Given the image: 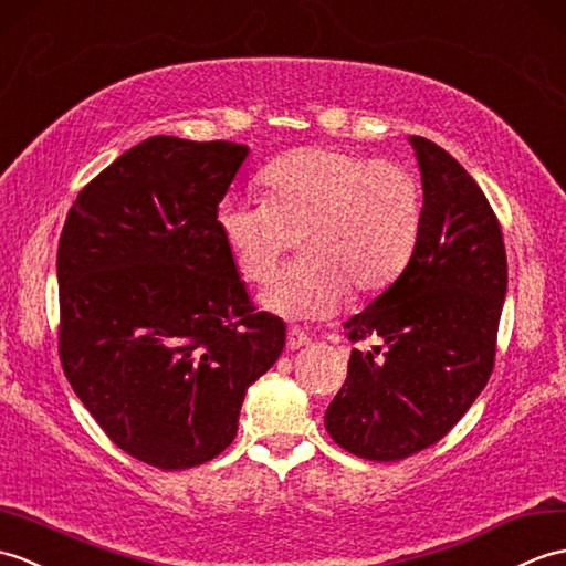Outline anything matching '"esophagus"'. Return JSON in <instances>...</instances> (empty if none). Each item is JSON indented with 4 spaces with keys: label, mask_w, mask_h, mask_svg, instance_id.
<instances>
[{
    "label": "esophagus",
    "mask_w": 566,
    "mask_h": 566,
    "mask_svg": "<svg viewBox=\"0 0 566 566\" xmlns=\"http://www.w3.org/2000/svg\"><path fill=\"white\" fill-rule=\"evenodd\" d=\"M310 342H312V338L303 329H297V326H291V329H287V348H291V350L303 348Z\"/></svg>",
    "instance_id": "1"
}]
</instances>
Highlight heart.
Listing matches in <instances>:
<instances>
[{"mask_svg": "<svg viewBox=\"0 0 566 566\" xmlns=\"http://www.w3.org/2000/svg\"><path fill=\"white\" fill-rule=\"evenodd\" d=\"M266 200L228 198L218 212L224 244L247 281L273 273L297 234L300 256L263 287V310L287 319L329 317L350 285L375 293L407 269L421 232V191L395 161L344 149L300 147L259 174Z\"/></svg>", "mask_w": 566, "mask_h": 566, "instance_id": "obj_1", "label": "heart"}]
</instances>
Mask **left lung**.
I'll return each instance as SVG.
<instances>
[{
    "mask_svg": "<svg viewBox=\"0 0 566 566\" xmlns=\"http://www.w3.org/2000/svg\"><path fill=\"white\" fill-rule=\"evenodd\" d=\"M423 206L413 256L399 279L350 317L348 378L324 426L348 453L405 460L453 429L494 368L506 297V249L476 181L443 147L411 135Z\"/></svg>",
    "mask_w": 566,
    "mask_h": 566,
    "instance_id": "left-lung-1",
    "label": "left lung"
}]
</instances>
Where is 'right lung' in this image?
Listing matches in <instances>:
<instances>
[{
    "label": "right lung",
    "mask_w": 566,
    "mask_h": 566,
    "mask_svg": "<svg viewBox=\"0 0 566 566\" xmlns=\"http://www.w3.org/2000/svg\"><path fill=\"white\" fill-rule=\"evenodd\" d=\"M247 155L147 137L82 188L62 228V370L111 441L159 470L220 455L285 346L218 228Z\"/></svg>",
    "instance_id": "1"
}]
</instances>
